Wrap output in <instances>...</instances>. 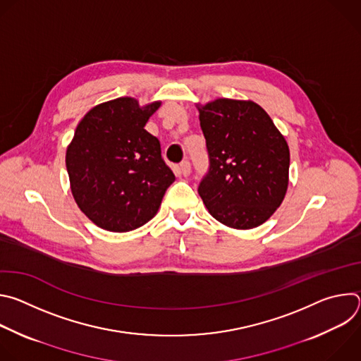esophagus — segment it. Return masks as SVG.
Masks as SVG:
<instances>
[{
	"label": "esophagus",
	"mask_w": 361,
	"mask_h": 361,
	"mask_svg": "<svg viewBox=\"0 0 361 361\" xmlns=\"http://www.w3.org/2000/svg\"><path fill=\"white\" fill-rule=\"evenodd\" d=\"M190 173H191V164H190L188 161H183V163L180 164V174H181L183 177H188Z\"/></svg>",
	"instance_id": "obj_1"
}]
</instances>
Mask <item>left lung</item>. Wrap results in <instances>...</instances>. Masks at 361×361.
<instances>
[{
	"instance_id": "8db88e82",
	"label": "left lung",
	"mask_w": 361,
	"mask_h": 361,
	"mask_svg": "<svg viewBox=\"0 0 361 361\" xmlns=\"http://www.w3.org/2000/svg\"><path fill=\"white\" fill-rule=\"evenodd\" d=\"M210 171L198 194L221 224L250 230L266 223L288 188L290 149L270 116L251 99L197 102Z\"/></svg>"
}]
</instances>
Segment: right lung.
<instances>
[{"label": "right lung", "instance_id": "obj_1", "mask_svg": "<svg viewBox=\"0 0 361 361\" xmlns=\"http://www.w3.org/2000/svg\"><path fill=\"white\" fill-rule=\"evenodd\" d=\"M160 106L120 97L94 106L75 128L66 152L70 188L99 228L127 233L144 226L176 180L160 141L144 128Z\"/></svg>", "mask_w": 361, "mask_h": 361}]
</instances>
